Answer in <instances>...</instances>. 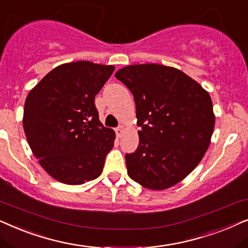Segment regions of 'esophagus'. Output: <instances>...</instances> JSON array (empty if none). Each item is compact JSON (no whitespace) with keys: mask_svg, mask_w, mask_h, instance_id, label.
<instances>
[{"mask_svg":"<svg viewBox=\"0 0 248 248\" xmlns=\"http://www.w3.org/2000/svg\"><path fill=\"white\" fill-rule=\"evenodd\" d=\"M122 133H124V127H122V126L118 127L117 129H115V135H117L118 138H120L122 136Z\"/></svg>","mask_w":248,"mask_h":248,"instance_id":"1","label":"esophagus"}]
</instances>
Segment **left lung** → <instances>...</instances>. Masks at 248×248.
<instances>
[{
  "label": "left lung",
  "instance_id": "1",
  "mask_svg": "<svg viewBox=\"0 0 248 248\" xmlns=\"http://www.w3.org/2000/svg\"><path fill=\"white\" fill-rule=\"evenodd\" d=\"M134 95L140 145L126 154L128 176L152 190L174 186L201 162L212 137V100L176 68L147 63L115 72Z\"/></svg>",
  "mask_w": 248,
  "mask_h": 248
}]
</instances>
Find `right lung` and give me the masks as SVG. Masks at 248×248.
Masks as SVG:
<instances>
[{
  "label": "right lung",
  "mask_w": 248,
  "mask_h": 248,
  "mask_svg": "<svg viewBox=\"0 0 248 248\" xmlns=\"http://www.w3.org/2000/svg\"><path fill=\"white\" fill-rule=\"evenodd\" d=\"M114 71L90 61L64 63L29 92L24 130L32 153L49 176L67 185L96 179L115 134L103 127L95 95Z\"/></svg>",
  "instance_id": "obj_1"
}]
</instances>
